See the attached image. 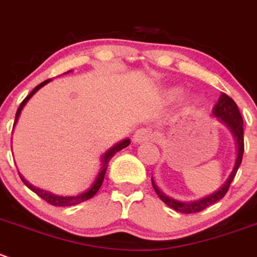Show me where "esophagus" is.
<instances>
[{
    "label": "esophagus",
    "mask_w": 257,
    "mask_h": 257,
    "mask_svg": "<svg viewBox=\"0 0 257 257\" xmlns=\"http://www.w3.org/2000/svg\"><path fill=\"white\" fill-rule=\"evenodd\" d=\"M152 136H154V134H152L151 128H139L134 135V142L135 144H142V142H146L149 140H151Z\"/></svg>",
    "instance_id": "esophagus-1"
}]
</instances>
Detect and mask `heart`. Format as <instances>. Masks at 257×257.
Returning a JSON list of instances; mask_svg holds the SVG:
<instances>
[{
    "label": "heart",
    "instance_id": "1",
    "mask_svg": "<svg viewBox=\"0 0 257 257\" xmlns=\"http://www.w3.org/2000/svg\"><path fill=\"white\" fill-rule=\"evenodd\" d=\"M181 93H182L181 90H179V88H174V90H171L169 92V97L170 98H177L181 96Z\"/></svg>",
    "mask_w": 257,
    "mask_h": 257
}]
</instances>
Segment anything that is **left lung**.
Listing matches in <instances>:
<instances>
[{"mask_svg":"<svg viewBox=\"0 0 257 257\" xmlns=\"http://www.w3.org/2000/svg\"><path fill=\"white\" fill-rule=\"evenodd\" d=\"M214 116L218 118L223 125L227 126V128L232 132L233 137L236 140V146H237V156H236L235 166H233L232 171H231L230 176L227 177V180L225 181V184L215 191L214 194L209 195L206 197H202V199L195 200V201L190 202H181L177 201V200L171 199V197L166 196L159 187L155 184L154 179H151L152 187H154L155 192L159 195L160 199L170 206L171 209L176 210V211L181 212V214H194V212H200L204 209L209 207L210 205L215 204V202L220 201L223 196L227 192L228 187H230L231 182H232L233 177H235L236 172H237L238 167H240L241 161H242V155H243V121L242 116H241L240 111H238L237 105L235 103V101L231 97H228L226 93H221L220 98H218L217 103L215 105L214 110H212Z\"/></svg>","mask_w":257,"mask_h":257,"instance_id":"obj_1","label":"left lung"}]
</instances>
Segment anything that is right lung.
<instances>
[{
	"label": "right lung",
	"mask_w": 257,
	"mask_h": 257,
	"mask_svg": "<svg viewBox=\"0 0 257 257\" xmlns=\"http://www.w3.org/2000/svg\"><path fill=\"white\" fill-rule=\"evenodd\" d=\"M68 72H71V71H68ZM50 81H51V78H50V80L43 81V82L40 83V85H37L36 87H35L34 90L31 91V93H30V95L27 96V97L25 98L24 101H22L21 105H20V107H19V110H17V112H16V118H15L14 128H15V126H16L17 121H19V117H20V115H21V111H22V108L25 107V105L29 102L30 98H31L32 96H34L35 93H36L37 91L40 90V88L43 87V86H45L46 83L50 82ZM128 145H130V139H125V140H122V141L118 142V144L113 145L111 149H108L107 151L103 154L102 159H101V162H102V165H101V170H100V172H98L97 177L95 179V181H93V184L91 185L90 189L86 190V191L82 192V194L76 195V196H58V195L51 194L50 191H45V190L39 189V187H36V186H34V185L30 184L29 181H26V180L24 179V176H21V174H20V177H21L22 182H24V184L26 185V186L29 187L30 190H32L35 194L39 195L41 199L45 200V201L48 202L50 205H53V206H73V205H78V204H81V202L86 201V200H88V199H91V197L95 196L96 192L100 190L101 185H102L103 177H105L106 170H107V166H108V162H110V160L112 159L113 155H115L116 152L121 151L122 149L127 147Z\"/></svg>",
	"instance_id": "right-lung-1"
}]
</instances>
